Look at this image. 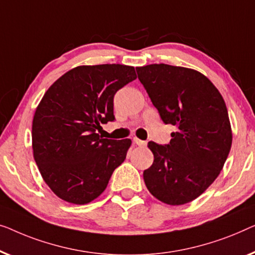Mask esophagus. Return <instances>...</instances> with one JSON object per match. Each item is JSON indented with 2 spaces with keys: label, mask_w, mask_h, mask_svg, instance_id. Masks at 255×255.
Returning <instances> with one entry per match:
<instances>
[{
  "label": "esophagus",
  "mask_w": 255,
  "mask_h": 255,
  "mask_svg": "<svg viewBox=\"0 0 255 255\" xmlns=\"http://www.w3.org/2000/svg\"><path fill=\"white\" fill-rule=\"evenodd\" d=\"M134 143L136 145L138 146H145L146 145V142L145 141H142V139H138V138H134Z\"/></svg>",
  "instance_id": "34e87169"
}]
</instances>
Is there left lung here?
I'll list each match as a JSON object with an SVG mask.
<instances>
[{
    "mask_svg": "<svg viewBox=\"0 0 255 255\" xmlns=\"http://www.w3.org/2000/svg\"><path fill=\"white\" fill-rule=\"evenodd\" d=\"M136 70L164 124L177 127L168 144L148 143L153 163L143 172L146 188L170 206L191 202L215 181L230 152L223 97L194 69L159 63Z\"/></svg>",
    "mask_w": 255,
    "mask_h": 255,
    "instance_id": "1",
    "label": "left lung"
}]
</instances>
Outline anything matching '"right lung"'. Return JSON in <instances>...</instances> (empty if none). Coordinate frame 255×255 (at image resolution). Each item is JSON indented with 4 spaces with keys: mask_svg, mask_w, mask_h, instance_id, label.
Returning <instances> with one entry per match:
<instances>
[{
    "mask_svg": "<svg viewBox=\"0 0 255 255\" xmlns=\"http://www.w3.org/2000/svg\"><path fill=\"white\" fill-rule=\"evenodd\" d=\"M134 80L130 66H80L42 97L32 123V149L42 179L60 199L91 202L126 159L130 139L100 138L96 131L114 120V95Z\"/></svg>",
    "mask_w": 255,
    "mask_h": 255,
    "instance_id": "1",
    "label": "right lung"
}]
</instances>
